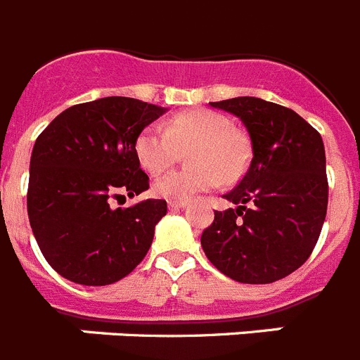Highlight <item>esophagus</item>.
<instances>
[{
    "mask_svg": "<svg viewBox=\"0 0 360 360\" xmlns=\"http://www.w3.org/2000/svg\"><path fill=\"white\" fill-rule=\"evenodd\" d=\"M186 205H187V200H169V210L171 211L182 210V207H186Z\"/></svg>",
    "mask_w": 360,
    "mask_h": 360,
    "instance_id": "obj_1",
    "label": "esophagus"
}]
</instances>
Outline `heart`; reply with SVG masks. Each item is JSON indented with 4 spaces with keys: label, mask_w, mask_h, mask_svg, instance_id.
<instances>
[{
    "label": "heart",
    "mask_w": 360,
    "mask_h": 360,
    "mask_svg": "<svg viewBox=\"0 0 360 360\" xmlns=\"http://www.w3.org/2000/svg\"><path fill=\"white\" fill-rule=\"evenodd\" d=\"M187 147L186 162L191 167L173 171L156 180L153 189L169 200H189L198 193L231 184L248 167L250 149L226 116L207 109H193L174 115L165 129L149 125L136 136L138 162L149 174L164 173Z\"/></svg>",
    "instance_id": "heart-1"
}]
</instances>
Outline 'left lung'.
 <instances>
[{"label": "left lung", "mask_w": 360, "mask_h": 360, "mask_svg": "<svg viewBox=\"0 0 360 360\" xmlns=\"http://www.w3.org/2000/svg\"><path fill=\"white\" fill-rule=\"evenodd\" d=\"M242 120L250 167L224 195L235 210L214 211L202 250L218 271L242 284H269L299 269L321 235L328 210L321 134L288 107L253 96L211 101Z\"/></svg>", "instance_id": "obj_1"}]
</instances>
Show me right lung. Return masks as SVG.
<instances>
[{"label": "right lung", "instance_id": "obj_1", "mask_svg": "<svg viewBox=\"0 0 360 360\" xmlns=\"http://www.w3.org/2000/svg\"><path fill=\"white\" fill-rule=\"evenodd\" d=\"M164 107L125 96L78 103L52 120L30 156L27 211L52 269L70 282L107 285L142 262L167 202L110 210L149 189L134 142Z\"/></svg>", "mask_w": 360, "mask_h": 360}]
</instances>
